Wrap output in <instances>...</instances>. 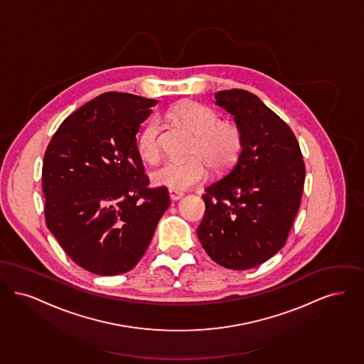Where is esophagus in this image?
I'll list each match as a JSON object with an SVG mask.
<instances>
[{
	"label": "esophagus",
	"mask_w": 364,
	"mask_h": 364,
	"mask_svg": "<svg viewBox=\"0 0 364 364\" xmlns=\"http://www.w3.org/2000/svg\"><path fill=\"white\" fill-rule=\"evenodd\" d=\"M168 194H170V198L173 201H178V200H181L183 197V193L182 191H176V190H170Z\"/></svg>",
	"instance_id": "esophagus-1"
}]
</instances>
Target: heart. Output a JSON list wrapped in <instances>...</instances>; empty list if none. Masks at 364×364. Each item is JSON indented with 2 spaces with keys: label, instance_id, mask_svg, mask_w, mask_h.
Wrapping results in <instances>:
<instances>
[{
  "label": "heart",
  "instance_id": "heart-1",
  "mask_svg": "<svg viewBox=\"0 0 364 364\" xmlns=\"http://www.w3.org/2000/svg\"><path fill=\"white\" fill-rule=\"evenodd\" d=\"M171 118L196 134L190 148L191 158L168 160L152 173L154 185L176 191L191 189L206 178V164L213 171L234 166L242 148L243 133L237 122L220 119L213 109L197 102H183L170 111ZM139 152L145 161L160 159V122L151 118L139 136Z\"/></svg>",
  "mask_w": 364,
  "mask_h": 364
}]
</instances>
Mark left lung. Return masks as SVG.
Listing matches in <instances>:
<instances>
[{"label": "left lung", "instance_id": "8db88e82", "mask_svg": "<svg viewBox=\"0 0 364 364\" xmlns=\"http://www.w3.org/2000/svg\"><path fill=\"white\" fill-rule=\"evenodd\" d=\"M215 97L242 129L243 148L232 168L206 186L197 234L215 262L246 270L284 246L301 206L306 167L291 127L258 96L228 90Z\"/></svg>", "mask_w": 364, "mask_h": 364}]
</instances>
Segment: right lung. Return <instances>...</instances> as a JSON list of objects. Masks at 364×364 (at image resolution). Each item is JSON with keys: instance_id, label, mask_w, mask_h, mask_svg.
I'll return each mask as SVG.
<instances>
[{"instance_id": "1", "label": "right lung", "mask_w": 364, "mask_h": 364, "mask_svg": "<svg viewBox=\"0 0 364 364\" xmlns=\"http://www.w3.org/2000/svg\"><path fill=\"white\" fill-rule=\"evenodd\" d=\"M158 100L106 92L70 114L43 158L45 219L63 252L100 276L134 268L170 206L149 188L136 134Z\"/></svg>"}]
</instances>
